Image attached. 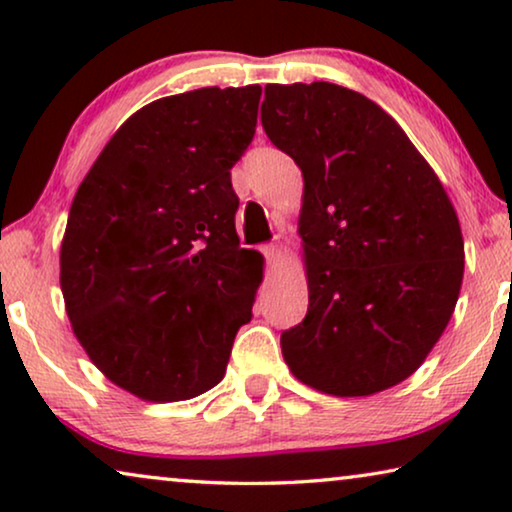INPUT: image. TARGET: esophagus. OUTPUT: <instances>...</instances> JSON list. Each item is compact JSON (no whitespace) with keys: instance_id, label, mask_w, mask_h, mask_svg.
Instances as JSON below:
<instances>
[{"instance_id":"34e87169","label":"esophagus","mask_w":512,"mask_h":512,"mask_svg":"<svg viewBox=\"0 0 512 512\" xmlns=\"http://www.w3.org/2000/svg\"><path fill=\"white\" fill-rule=\"evenodd\" d=\"M263 254H265V261H268L270 268H272V265H277V261H279V247H277V244H265Z\"/></svg>"}]
</instances>
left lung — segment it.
Segmentation results:
<instances>
[{
	"label": "left lung",
	"mask_w": 512,
	"mask_h": 512,
	"mask_svg": "<svg viewBox=\"0 0 512 512\" xmlns=\"http://www.w3.org/2000/svg\"><path fill=\"white\" fill-rule=\"evenodd\" d=\"M265 135L303 172L305 319L286 366L331 396H370L422 366L464 279V237L443 184L401 125L356 90L265 86Z\"/></svg>",
	"instance_id": "8db88e82"
}]
</instances>
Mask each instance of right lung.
Here are the masks:
<instances>
[{
	"mask_svg": "<svg viewBox=\"0 0 512 512\" xmlns=\"http://www.w3.org/2000/svg\"><path fill=\"white\" fill-rule=\"evenodd\" d=\"M261 86L200 88L135 111L74 195L60 289L104 377L151 403L226 375L263 258L240 249L230 170L256 132Z\"/></svg>",
	"mask_w": 512,
	"mask_h": 512,
	"instance_id": "right-lung-1",
	"label": "right lung"
}]
</instances>
